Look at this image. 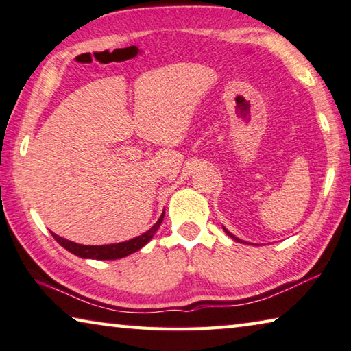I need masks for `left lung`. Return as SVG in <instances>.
<instances>
[{
    "instance_id": "obj_1",
    "label": "left lung",
    "mask_w": 351,
    "mask_h": 351,
    "mask_svg": "<svg viewBox=\"0 0 351 351\" xmlns=\"http://www.w3.org/2000/svg\"><path fill=\"white\" fill-rule=\"evenodd\" d=\"M223 230H226V228H223ZM226 233L228 234V237H232V238H233L234 241H238V243H243V241H241V239H238L237 237H233V234H232V233H230V232H227V230H226Z\"/></svg>"
}]
</instances>
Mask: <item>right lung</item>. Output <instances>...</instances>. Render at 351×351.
Instances as JSON below:
<instances>
[{"label": "right lung", "instance_id": "add662e5", "mask_svg": "<svg viewBox=\"0 0 351 351\" xmlns=\"http://www.w3.org/2000/svg\"><path fill=\"white\" fill-rule=\"evenodd\" d=\"M163 216H165V211H163V215L160 216V219L155 222L146 233H143V234H140V237H136L134 239L124 241V243H118V244L84 245V244L73 243V241L63 239L60 237H57V234L53 232H51V234H53L54 239L63 247V249L71 252V254H74L76 256L91 258V260H119V258L128 256L130 254H134V252L140 250L141 247H145L149 241L152 239L155 232L158 230L160 223H162V221H163Z\"/></svg>", "mask_w": 351, "mask_h": 351}]
</instances>
